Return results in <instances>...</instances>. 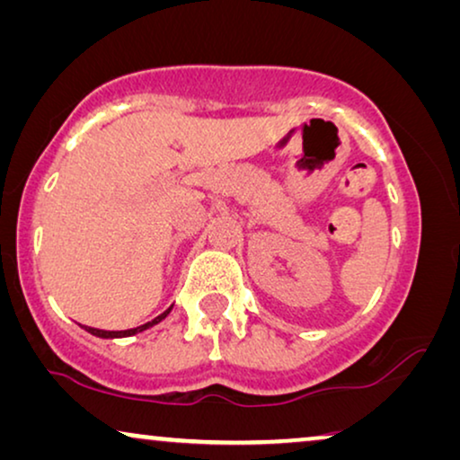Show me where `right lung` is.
Listing matches in <instances>:
<instances>
[{
  "mask_svg": "<svg viewBox=\"0 0 460 460\" xmlns=\"http://www.w3.org/2000/svg\"><path fill=\"white\" fill-rule=\"evenodd\" d=\"M171 308H172V306H171ZM171 308H166L163 314H158L156 319H152L150 323H146V325H139V327H135V329H125V332H103V329H95V327H87V325H81V327L85 329V332L92 333V335H95V338H103V340H112V338H128V335L141 333V332H146V329H150V327H154V325H158L160 321L166 319V314L171 313Z\"/></svg>",
  "mask_w": 460,
  "mask_h": 460,
  "instance_id": "obj_1",
  "label": "right lung"
}]
</instances>
